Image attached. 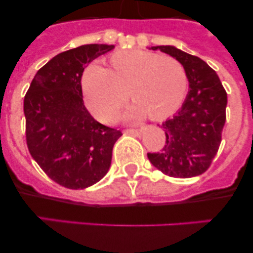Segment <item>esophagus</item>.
Masks as SVG:
<instances>
[{
    "instance_id": "obj_1",
    "label": "esophagus",
    "mask_w": 253,
    "mask_h": 253,
    "mask_svg": "<svg viewBox=\"0 0 253 253\" xmlns=\"http://www.w3.org/2000/svg\"><path fill=\"white\" fill-rule=\"evenodd\" d=\"M126 133L133 134V136H139L142 133V129H134V128H129L126 129Z\"/></svg>"
}]
</instances>
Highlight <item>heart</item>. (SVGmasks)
Returning a JSON list of instances; mask_svg holds the SVG:
<instances>
[{"label": "heart", "mask_w": 253, "mask_h": 253, "mask_svg": "<svg viewBox=\"0 0 253 253\" xmlns=\"http://www.w3.org/2000/svg\"><path fill=\"white\" fill-rule=\"evenodd\" d=\"M187 72L171 56L144 50L117 51L110 57V70L89 66L82 79L84 100L98 119L108 121L126 101L133 105L127 116L138 120L147 112L154 119L169 116L186 95Z\"/></svg>", "instance_id": "obj_1"}]
</instances>
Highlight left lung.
I'll return each mask as SVG.
<instances>
[{
  "mask_svg": "<svg viewBox=\"0 0 253 253\" xmlns=\"http://www.w3.org/2000/svg\"><path fill=\"white\" fill-rule=\"evenodd\" d=\"M180 61L187 72L188 94L177 114L162 124L165 144L148 159L163 174L187 178L207 171L221 142L228 96L213 68L175 46H153Z\"/></svg>",
  "mask_w": 253,
  "mask_h": 253,
  "instance_id": "obj_1",
  "label": "left lung"
}]
</instances>
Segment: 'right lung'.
Returning a JSON list of instances; mask_svg holds the SVG:
<instances>
[{
    "mask_svg": "<svg viewBox=\"0 0 253 253\" xmlns=\"http://www.w3.org/2000/svg\"><path fill=\"white\" fill-rule=\"evenodd\" d=\"M114 45L89 44L61 52L42 66L24 96L30 155L52 181L82 190L100 181L111 165L121 131L95 121L84 106L82 76Z\"/></svg>",
    "mask_w": 253,
    "mask_h": 253,
    "instance_id": "right-lung-1",
    "label": "right lung"
}]
</instances>
